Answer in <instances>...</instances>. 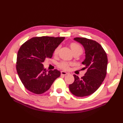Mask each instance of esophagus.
Segmentation results:
<instances>
[{
	"instance_id": "esophagus-1",
	"label": "esophagus",
	"mask_w": 123,
	"mask_h": 123,
	"mask_svg": "<svg viewBox=\"0 0 123 123\" xmlns=\"http://www.w3.org/2000/svg\"><path fill=\"white\" fill-rule=\"evenodd\" d=\"M61 75H66L68 74L66 72H64V71H62L61 72Z\"/></svg>"
}]
</instances>
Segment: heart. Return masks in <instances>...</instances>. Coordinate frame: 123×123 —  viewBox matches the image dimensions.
<instances>
[{"label": "heart", "mask_w": 123, "mask_h": 123, "mask_svg": "<svg viewBox=\"0 0 123 123\" xmlns=\"http://www.w3.org/2000/svg\"><path fill=\"white\" fill-rule=\"evenodd\" d=\"M69 46L70 49H72L73 53L74 55H78L79 56L83 52V49L80 46V45L76 43H71L69 44ZM60 46L57 47L55 49L54 51V55H57L59 53V49H60ZM73 65L72 63H68V62H61L59 64V67L61 68L62 69L64 70H68L69 69L70 66Z\"/></svg>", "instance_id": "obj_1"}]
</instances>
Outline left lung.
<instances>
[{
  "mask_svg": "<svg viewBox=\"0 0 123 123\" xmlns=\"http://www.w3.org/2000/svg\"><path fill=\"white\" fill-rule=\"evenodd\" d=\"M75 41L84 47L85 59L82 62L86 69L85 75L80 79L74 75V81L69 85V90L76 97L88 96L94 93L105 78L107 72V57L101 45L96 41L84 37H76Z\"/></svg>",
  "mask_w": 123,
  "mask_h": 123,
  "instance_id": "obj_1",
  "label": "left lung"
}]
</instances>
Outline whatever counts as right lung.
Listing matches in <instances>:
<instances>
[{
    "label": "right lung",
    "instance_id": "1",
    "mask_svg": "<svg viewBox=\"0 0 123 123\" xmlns=\"http://www.w3.org/2000/svg\"><path fill=\"white\" fill-rule=\"evenodd\" d=\"M64 37H36L29 39L18 50L16 69L24 87L37 94L45 92L60 76L57 69L47 72L43 62L51 58L54 51Z\"/></svg>",
    "mask_w": 123,
    "mask_h": 123
}]
</instances>
